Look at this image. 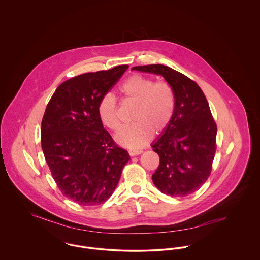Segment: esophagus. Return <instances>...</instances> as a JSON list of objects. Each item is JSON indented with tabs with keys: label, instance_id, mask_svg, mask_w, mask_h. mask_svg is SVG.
<instances>
[{
	"label": "esophagus",
	"instance_id": "1",
	"mask_svg": "<svg viewBox=\"0 0 260 260\" xmlns=\"http://www.w3.org/2000/svg\"><path fill=\"white\" fill-rule=\"evenodd\" d=\"M128 152H129L130 156H136V155L141 154L143 151H142V150H129Z\"/></svg>",
	"mask_w": 260,
	"mask_h": 260
}]
</instances>
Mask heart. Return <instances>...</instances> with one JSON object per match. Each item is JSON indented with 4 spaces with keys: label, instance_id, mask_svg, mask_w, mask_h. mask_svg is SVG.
Wrapping results in <instances>:
<instances>
[{
    "label": "heart",
    "instance_id": "1",
    "mask_svg": "<svg viewBox=\"0 0 260 260\" xmlns=\"http://www.w3.org/2000/svg\"><path fill=\"white\" fill-rule=\"evenodd\" d=\"M119 91L123 101L136 103L131 117L134 123L123 127L116 135L119 144L140 148L148 143L153 133L159 135L167 129L176 105L174 91L167 82H155L147 76L133 74L120 85ZM97 110L107 128L119 129L118 103L113 94L105 93L100 98Z\"/></svg>",
    "mask_w": 260,
    "mask_h": 260
}]
</instances>
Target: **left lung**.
I'll list each match as a JSON object with an SVG mask.
<instances>
[{
	"instance_id": "left-lung-1",
	"label": "left lung",
	"mask_w": 260,
	"mask_h": 260,
	"mask_svg": "<svg viewBox=\"0 0 260 260\" xmlns=\"http://www.w3.org/2000/svg\"><path fill=\"white\" fill-rule=\"evenodd\" d=\"M132 69L162 75L175 94L173 118L152 145L160 157L153 183L170 196L192 194L210 176L217 147V126L207 99L196 82L170 67L156 64Z\"/></svg>"
}]
</instances>
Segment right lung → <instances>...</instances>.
<instances>
[{
  "instance_id": "right-lung-1",
  "label": "right lung",
  "mask_w": 260,
  "mask_h": 260,
  "mask_svg": "<svg viewBox=\"0 0 260 260\" xmlns=\"http://www.w3.org/2000/svg\"><path fill=\"white\" fill-rule=\"evenodd\" d=\"M90 72L63 82L50 99L42 119L41 145L60 191L84 206L109 199L129 161L98 115L100 98L128 69Z\"/></svg>"
}]
</instances>
